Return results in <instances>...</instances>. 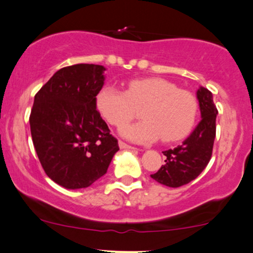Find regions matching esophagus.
<instances>
[{"label": "esophagus", "instance_id": "34e87169", "mask_svg": "<svg viewBox=\"0 0 253 253\" xmlns=\"http://www.w3.org/2000/svg\"><path fill=\"white\" fill-rule=\"evenodd\" d=\"M119 147L121 149H136V148H134L133 146H129V144L123 142V141H119Z\"/></svg>", "mask_w": 253, "mask_h": 253}]
</instances>
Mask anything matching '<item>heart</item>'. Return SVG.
<instances>
[{
  "mask_svg": "<svg viewBox=\"0 0 253 253\" xmlns=\"http://www.w3.org/2000/svg\"><path fill=\"white\" fill-rule=\"evenodd\" d=\"M96 107L104 119L119 127L128 123L141 111L136 124L125 125L120 135L140 144L162 140L172 142L186 136L197 118L198 103L192 93L178 90L169 81L147 77L129 81L126 91L112 85H104L97 92Z\"/></svg>",
  "mask_w": 253,
  "mask_h": 253,
  "instance_id": "heart-1",
  "label": "heart"
}]
</instances>
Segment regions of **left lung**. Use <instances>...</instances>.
<instances>
[{
    "label": "left lung",
    "mask_w": 253,
    "mask_h": 253,
    "mask_svg": "<svg viewBox=\"0 0 253 253\" xmlns=\"http://www.w3.org/2000/svg\"><path fill=\"white\" fill-rule=\"evenodd\" d=\"M201 120L183 144L174 149L163 151L166 164L161 167L151 178L169 187H179L195 179L203 172L211 161L216 133L217 110L213 95L206 87L200 86L197 91Z\"/></svg>",
    "instance_id": "8db88e82"
}]
</instances>
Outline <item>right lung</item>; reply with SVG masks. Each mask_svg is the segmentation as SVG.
Returning a JSON list of instances; mask_svg holds the SVG:
<instances>
[{
  "mask_svg": "<svg viewBox=\"0 0 253 253\" xmlns=\"http://www.w3.org/2000/svg\"><path fill=\"white\" fill-rule=\"evenodd\" d=\"M105 67H65L37 92L30 116L35 149L54 183L68 190L85 188L106 173L118 140L96 110Z\"/></svg>",
  "mask_w": 253,
  "mask_h": 253,
  "instance_id": "right-lung-1",
  "label": "right lung"
}]
</instances>
